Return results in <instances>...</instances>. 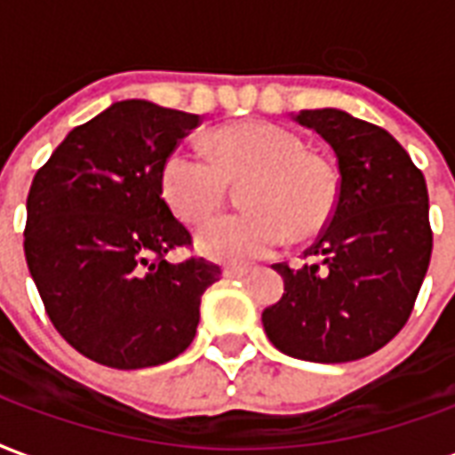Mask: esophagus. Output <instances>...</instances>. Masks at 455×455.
<instances>
[{"label":"esophagus","instance_id":"1","mask_svg":"<svg viewBox=\"0 0 455 455\" xmlns=\"http://www.w3.org/2000/svg\"><path fill=\"white\" fill-rule=\"evenodd\" d=\"M251 272L248 265H227L224 267V277H245Z\"/></svg>","mask_w":455,"mask_h":455}]
</instances>
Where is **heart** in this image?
<instances>
[{"label":"heart","instance_id":"heart-1","mask_svg":"<svg viewBox=\"0 0 455 455\" xmlns=\"http://www.w3.org/2000/svg\"><path fill=\"white\" fill-rule=\"evenodd\" d=\"M212 153L176 147L161 164V195L185 224H200L221 207L228 180L253 178L243 193L251 212L224 214L197 231V248L221 262H248L275 251L287 228L311 238L331 224L339 178L331 161L308 151L299 134L267 123L227 124Z\"/></svg>","mask_w":455,"mask_h":455}]
</instances>
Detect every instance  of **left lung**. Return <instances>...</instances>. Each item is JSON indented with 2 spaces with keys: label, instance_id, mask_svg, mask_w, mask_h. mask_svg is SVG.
Listing matches in <instances>:
<instances>
[{
  "label": "left lung",
  "instance_id": "1",
  "mask_svg": "<svg viewBox=\"0 0 455 455\" xmlns=\"http://www.w3.org/2000/svg\"><path fill=\"white\" fill-rule=\"evenodd\" d=\"M338 156L339 202L306 255L321 265H272L284 294L262 311L279 352L339 364L373 355L412 313L432 258L429 195L422 171L383 127L338 108L301 110Z\"/></svg>",
  "mask_w": 455,
  "mask_h": 455
}]
</instances>
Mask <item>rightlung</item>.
Masks as SVG:
<instances>
[{"instance_id":"add662e5","label":"right lung","mask_w":455,"mask_h":455,"mask_svg":"<svg viewBox=\"0 0 455 455\" xmlns=\"http://www.w3.org/2000/svg\"><path fill=\"white\" fill-rule=\"evenodd\" d=\"M200 116L117 100L74 127L26 202L23 251L50 321L76 352L113 369L176 359L221 270L166 260L190 231L161 197V164Z\"/></svg>"}]
</instances>
